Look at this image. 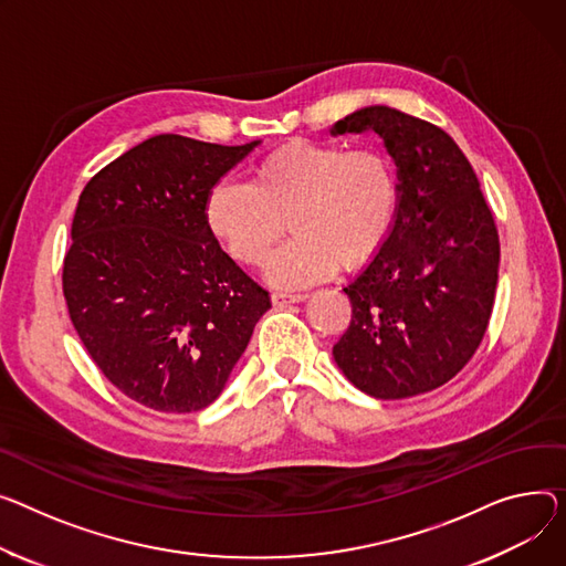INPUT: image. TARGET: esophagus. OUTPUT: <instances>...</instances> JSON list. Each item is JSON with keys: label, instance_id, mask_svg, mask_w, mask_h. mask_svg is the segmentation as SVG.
I'll return each mask as SVG.
<instances>
[{"label": "esophagus", "instance_id": "34e87169", "mask_svg": "<svg viewBox=\"0 0 566 566\" xmlns=\"http://www.w3.org/2000/svg\"><path fill=\"white\" fill-rule=\"evenodd\" d=\"M307 295L305 293H273L271 300L275 307H286V305H293V303H303Z\"/></svg>", "mask_w": 566, "mask_h": 566}]
</instances>
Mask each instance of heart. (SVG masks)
<instances>
[{
	"label": "heart",
	"instance_id": "1",
	"mask_svg": "<svg viewBox=\"0 0 566 566\" xmlns=\"http://www.w3.org/2000/svg\"><path fill=\"white\" fill-rule=\"evenodd\" d=\"M398 202L400 179L380 149L289 140L254 164L250 184L218 181L205 216L243 266L266 261L289 220L295 239L269 259L263 275L273 286L300 289L378 254L394 230Z\"/></svg>",
	"mask_w": 566,
	"mask_h": 566
}]
</instances>
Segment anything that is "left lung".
Returning <instances> with one entry per match:
<instances>
[{"label":"left lung","mask_w":566,"mask_h":566,"mask_svg":"<svg viewBox=\"0 0 566 566\" xmlns=\"http://www.w3.org/2000/svg\"><path fill=\"white\" fill-rule=\"evenodd\" d=\"M373 129L400 179L394 230L344 289L353 318L336 366L380 400L446 385L478 350L492 316L501 245L492 209L458 143L391 106H364L332 134Z\"/></svg>","instance_id":"1"}]
</instances>
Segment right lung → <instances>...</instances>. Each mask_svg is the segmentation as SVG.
Returning <instances> with one entry per match:
<instances>
[{
    "label": "right lung",
    "mask_w": 566,
    "mask_h": 566,
    "mask_svg": "<svg viewBox=\"0 0 566 566\" xmlns=\"http://www.w3.org/2000/svg\"><path fill=\"white\" fill-rule=\"evenodd\" d=\"M259 143L159 134L80 196L63 261L70 321L104 378L155 411L211 405L271 310L205 216L211 188Z\"/></svg>",
    "instance_id": "obj_1"
}]
</instances>
